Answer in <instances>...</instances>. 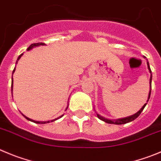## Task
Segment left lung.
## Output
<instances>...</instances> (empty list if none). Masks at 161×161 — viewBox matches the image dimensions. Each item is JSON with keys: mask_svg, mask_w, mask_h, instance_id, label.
<instances>
[{"mask_svg": "<svg viewBox=\"0 0 161 161\" xmlns=\"http://www.w3.org/2000/svg\"><path fill=\"white\" fill-rule=\"evenodd\" d=\"M147 66H148V70H149L150 74H151V75H150V79H149V93H148V100H147V103L148 102V99H149L150 97V95H151V87H152V71H151V69H150V67H149V64H148V60H147ZM147 105V103H145V105H144L142 107V109H140L139 111H137V112L136 113V114H134L133 115H131V116H129V117H126V118H118V119H116V120H111V119H108V118H104V117L101 116L100 114H98L97 113H96L97 114V118H99L100 120H102V121H105V122L106 123H109V124H114V125H122V124H126V123H129L130 122V121H133V120L136 119V118H137L138 116H139L140 114H141V113L142 112V110L144 109V108L145 107V106Z\"/></svg>", "mask_w": 161, "mask_h": 161, "instance_id": "left-lung-1", "label": "left lung"}]
</instances>
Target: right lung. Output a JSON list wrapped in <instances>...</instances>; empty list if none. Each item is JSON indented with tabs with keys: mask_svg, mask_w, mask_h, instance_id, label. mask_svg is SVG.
Masks as SVG:
<instances>
[{
	"mask_svg": "<svg viewBox=\"0 0 161 161\" xmlns=\"http://www.w3.org/2000/svg\"><path fill=\"white\" fill-rule=\"evenodd\" d=\"M41 45H42V46H44V45H46V44H45L44 43H32V44H31V45H30L29 47H28V49H27V51H29V50H31V49H32L33 47H36L41 46ZM22 55H23V54H21V55H19V57H18V58H17V60H16V64H17L18 61H19V58H21V56H22ZM15 70H16V67H15V68H14V70H13V73H14V72H15ZM11 88H12V92H13V78H12V86H11ZM67 107H68V106H67ZM67 107L66 108V109H67ZM22 115H23V116L25 117V118H26V119H28V121H32V122L37 123V124H46V123L52 122V121H56V120H58V118H62V117L64 116V114H63V115H61V116H60V117H58V118H55V119H53V120H51V121H34V120L31 119V118H28V117H26V116H25V115H24L23 114H22Z\"/></svg>",
	"mask_w": 161,
	"mask_h": 161,
	"instance_id": "obj_1",
	"label": "right lung"
}]
</instances>
